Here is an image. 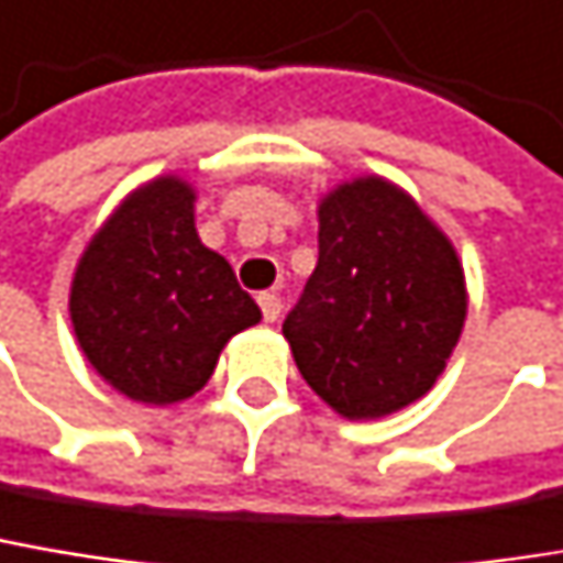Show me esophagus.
<instances>
[{
    "label": "esophagus",
    "mask_w": 563,
    "mask_h": 563,
    "mask_svg": "<svg viewBox=\"0 0 563 563\" xmlns=\"http://www.w3.org/2000/svg\"><path fill=\"white\" fill-rule=\"evenodd\" d=\"M257 302H261V312H264V322H277L280 319V296L277 292H261L257 296Z\"/></svg>",
    "instance_id": "esophagus-1"
}]
</instances>
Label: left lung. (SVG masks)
Instances as JSON below:
<instances>
[{"instance_id": "1", "label": "left lung", "mask_w": 563, "mask_h": 563, "mask_svg": "<svg viewBox=\"0 0 563 563\" xmlns=\"http://www.w3.org/2000/svg\"><path fill=\"white\" fill-rule=\"evenodd\" d=\"M467 319L451 238L393 179L364 174L319 196V264L283 338L341 419H384L444 374Z\"/></svg>"}]
</instances>
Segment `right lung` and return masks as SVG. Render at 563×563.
Returning <instances> with one entry per match:
<instances>
[{
  "mask_svg": "<svg viewBox=\"0 0 563 563\" xmlns=\"http://www.w3.org/2000/svg\"><path fill=\"white\" fill-rule=\"evenodd\" d=\"M82 357L122 396L174 406L209 384L222 347L261 322L231 264L196 231V186H134L82 247L70 280Z\"/></svg>",
  "mask_w": 563,
  "mask_h": 563,
  "instance_id": "right-lung-1",
  "label": "right lung"
}]
</instances>
